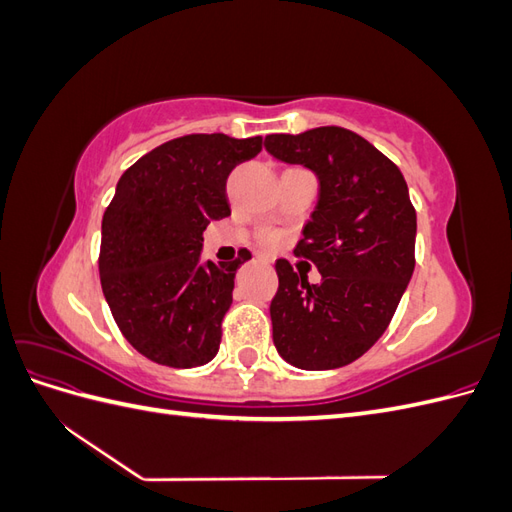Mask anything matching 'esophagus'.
<instances>
[{
    "label": "esophagus",
    "mask_w": 512,
    "mask_h": 512,
    "mask_svg": "<svg viewBox=\"0 0 512 512\" xmlns=\"http://www.w3.org/2000/svg\"><path fill=\"white\" fill-rule=\"evenodd\" d=\"M258 260H260V262H265V265H271V258H269V256H265V254L258 256Z\"/></svg>",
    "instance_id": "34e87169"
}]
</instances>
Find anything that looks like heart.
Masks as SVG:
<instances>
[{
	"label": "heart",
	"mask_w": 512,
	"mask_h": 512,
	"mask_svg": "<svg viewBox=\"0 0 512 512\" xmlns=\"http://www.w3.org/2000/svg\"><path fill=\"white\" fill-rule=\"evenodd\" d=\"M265 241H267L269 245L277 243V235H275V232H269V235H265Z\"/></svg>",
	"instance_id": "b5f03b06"
}]
</instances>
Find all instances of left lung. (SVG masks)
Instances as JSON below:
<instances>
[{"label":"left lung","mask_w":512,"mask_h":512,"mask_svg":"<svg viewBox=\"0 0 512 512\" xmlns=\"http://www.w3.org/2000/svg\"><path fill=\"white\" fill-rule=\"evenodd\" d=\"M265 149L318 179V203L294 254L322 280L275 262L273 344L290 365L322 371L363 356L389 327L414 271L416 213L401 170L344 128L269 134Z\"/></svg>","instance_id":"8db88e82"}]
</instances>
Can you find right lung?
I'll use <instances>...</instances> for the list:
<instances>
[{
  "label": "right lung",
  "mask_w": 512,
  "mask_h": 512,
  "mask_svg": "<svg viewBox=\"0 0 512 512\" xmlns=\"http://www.w3.org/2000/svg\"><path fill=\"white\" fill-rule=\"evenodd\" d=\"M262 149V136L190 134L121 175L102 218L100 282L123 337L149 361L188 369L220 350L239 260H203L209 222L230 215L226 179Z\"/></svg>",
  "instance_id": "add662e5"
}]
</instances>
